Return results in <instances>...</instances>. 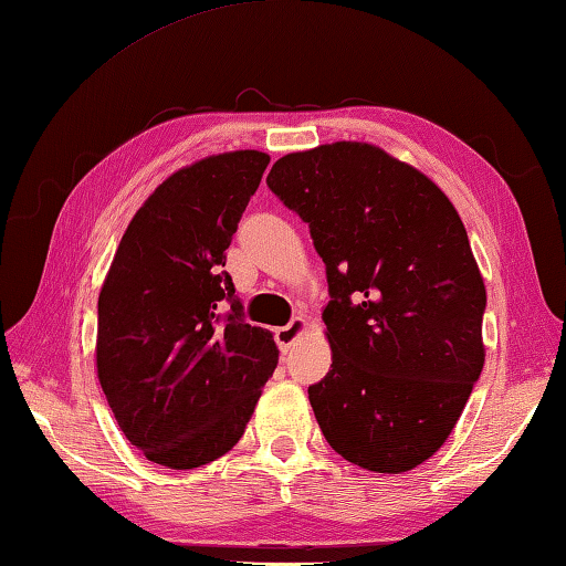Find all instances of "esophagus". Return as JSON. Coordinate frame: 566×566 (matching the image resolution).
<instances>
[{"label":"esophagus","mask_w":566,"mask_h":566,"mask_svg":"<svg viewBox=\"0 0 566 566\" xmlns=\"http://www.w3.org/2000/svg\"><path fill=\"white\" fill-rule=\"evenodd\" d=\"M306 328H308V321L304 316H296V318H292L290 323H286V326L276 328L274 340H276V345H280V350L282 353L290 350V347L306 333Z\"/></svg>","instance_id":"1"}]
</instances>
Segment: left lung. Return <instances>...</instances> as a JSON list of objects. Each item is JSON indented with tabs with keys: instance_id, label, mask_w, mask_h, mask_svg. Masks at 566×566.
Instances as JSON below:
<instances>
[{
	"instance_id": "left-lung-1",
	"label": "left lung",
	"mask_w": 566,
	"mask_h": 566,
	"mask_svg": "<svg viewBox=\"0 0 566 566\" xmlns=\"http://www.w3.org/2000/svg\"><path fill=\"white\" fill-rule=\"evenodd\" d=\"M268 187L326 262L333 365L308 387L323 436L369 472L423 464L484 367L486 290L460 213L416 167L355 140L284 155Z\"/></svg>"
}]
</instances>
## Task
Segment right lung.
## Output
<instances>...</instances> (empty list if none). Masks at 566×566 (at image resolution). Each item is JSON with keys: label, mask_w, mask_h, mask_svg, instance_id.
<instances>
[{"label": "right lung", "mask_w": 566, "mask_h": 566, "mask_svg": "<svg viewBox=\"0 0 566 566\" xmlns=\"http://www.w3.org/2000/svg\"><path fill=\"white\" fill-rule=\"evenodd\" d=\"M268 165L233 150L172 172L130 219L102 284L99 384L128 442L167 469L231 450L280 359L223 272Z\"/></svg>", "instance_id": "add662e5"}]
</instances>
